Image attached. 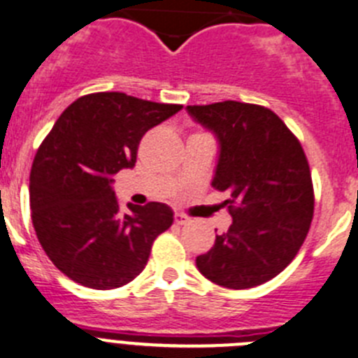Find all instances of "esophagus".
Returning a JSON list of instances; mask_svg holds the SVG:
<instances>
[{
  "instance_id": "34e87169",
  "label": "esophagus",
  "mask_w": 358,
  "mask_h": 358,
  "mask_svg": "<svg viewBox=\"0 0 358 358\" xmlns=\"http://www.w3.org/2000/svg\"><path fill=\"white\" fill-rule=\"evenodd\" d=\"M175 223L176 224H187V223H189V217H187L185 214H178V212H176V214H175Z\"/></svg>"
}]
</instances>
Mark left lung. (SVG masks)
<instances>
[{
    "instance_id": "obj_1",
    "label": "left lung",
    "mask_w": 358,
    "mask_h": 358,
    "mask_svg": "<svg viewBox=\"0 0 358 358\" xmlns=\"http://www.w3.org/2000/svg\"><path fill=\"white\" fill-rule=\"evenodd\" d=\"M187 112L217 137L212 185L228 192L234 219L196 266L223 287H255L292 262L310 228L314 187L305 151L282 119L260 105L221 101L189 105Z\"/></svg>"
}]
</instances>
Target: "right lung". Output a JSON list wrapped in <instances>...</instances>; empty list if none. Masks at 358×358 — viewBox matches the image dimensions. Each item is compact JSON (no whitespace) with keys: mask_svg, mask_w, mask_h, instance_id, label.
<instances>
[{"mask_svg":"<svg viewBox=\"0 0 358 358\" xmlns=\"http://www.w3.org/2000/svg\"><path fill=\"white\" fill-rule=\"evenodd\" d=\"M178 110L182 105L94 92L71 103L38 146L30 173L31 223L67 278L107 291L146 267L173 210L157 201L128 203L131 212L123 214L112 182L135 166L143 135Z\"/></svg>","mask_w":358,"mask_h":358,"instance_id":"obj_1","label":"right lung"}]
</instances>
